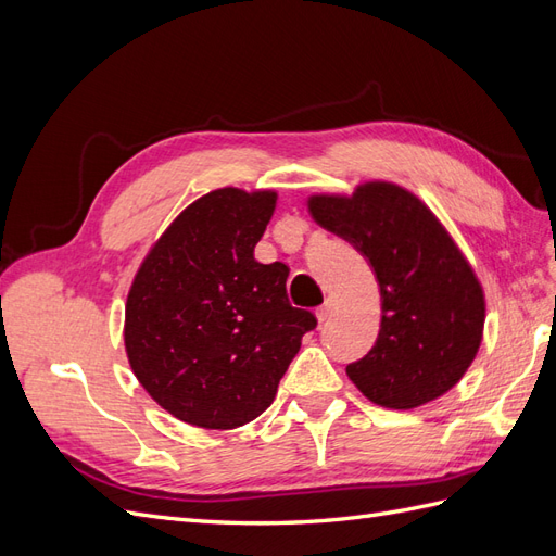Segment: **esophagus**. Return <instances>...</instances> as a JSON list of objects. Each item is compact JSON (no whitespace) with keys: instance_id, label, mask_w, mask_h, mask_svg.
Listing matches in <instances>:
<instances>
[{"instance_id":"obj_1","label":"esophagus","mask_w":556,"mask_h":556,"mask_svg":"<svg viewBox=\"0 0 556 556\" xmlns=\"http://www.w3.org/2000/svg\"><path fill=\"white\" fill-rule=\"evenodd\" d=\"M333 308H336L333 299H325V304L315 311V315H317L319 323H327V319L333 315Z\"/></svg>"}]
</instances>
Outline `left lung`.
Listing matches in <instances>:
<instances>
[{
	"label": "left lung",
	"instance_id": "8db88e82",
	"mask_svg": "<svg viewBox=\"0 0 556 556\" xmlns=\"http://www.w3.org/2000/svg\"><path fill=\"white\" fill-rule=\"evenodd\" d=\"M319 227L355 245L380 288L374 348L345 366L378 406L408 410L459 382L482 339L484 299L478 278L433 213L390 182H368L345 197H313Z\"/></svg>",
	"mask_w": 556,
	"mask_h": 556
}]
</instances>
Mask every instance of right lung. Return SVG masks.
<instances>
[{
  "mask_svg": "<svg viewBox=\"0 0 556 556\" xmlns=\"http://www.w3.org/2000/svg\"><path fill=\"white\" fill-rule=\"evenodd\" d=\"M276 192L215 190L185 208L141 264L127 296L134 376L164 410L204 429L262 415L317 327L285 290L290 268L252 255Z\"/></svg>",
  "mask_w": 556,
  "mask_h": 556,
  "instance_id": "add662e5",
  "label": "right lung"
}]
</instances>
